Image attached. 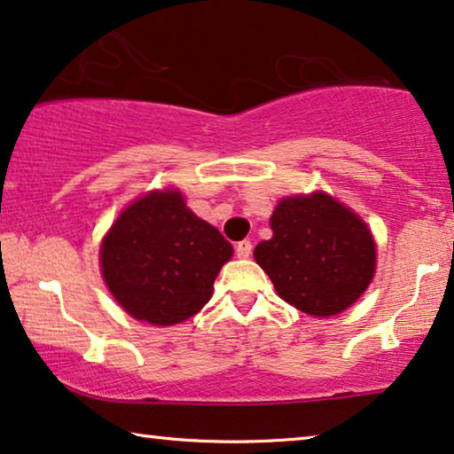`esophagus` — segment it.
Returning a JSON list of instances; mask_svg holds the SVG:
<instances>
[{"instance_id":"34e87169","label":"esophagus","mask_w":454,"mask_h":454,"mask_svg":"<svg viewBox=\"0 0 454 454\" xmlns=\"http://www.w3.org/2000/svg\"><path fill=\"white\" fill-rule=\"evenodd\" d=\"M250 253H253V245H250V240H240L239 245H236V256H240V259H248Z\"/></svg>"}]
</instances>
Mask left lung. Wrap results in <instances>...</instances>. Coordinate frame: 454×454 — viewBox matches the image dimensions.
<instances>
[{
    "label": "left lung",
    "instance_id": "obj_1",
    "mask_svg": "<svg viewBox=\"0 0 454 454\" xmlns=\"http://www.w3.org/2000/svg\"><path fill=\"white\" fill-rule=\"evenodd\" d=\"M270 228L273 239L256 245L254 261L281 300L301 312L317 317L340 314L373 279V234L330 195L281 200Z\"/></svg>",
    "mask_w": 454,
    "mask_h": 454
}]
</instances>
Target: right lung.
Returning <instances> with one entry per match:
<instances>
[{
    "label": "right lung",
    "instance_id": "add662e5",
    "mask_svg": "<svg viewBox=\"0 0 454 454\" xmlns=\"http://www.w3.org/2000/svg\"><path fill=\"white\" fill-rule=\"evenodd\" d=\"M232 245L185 207L179 192L148 193L120 214L101 242L112 295L137 320L171 326L212 297Z\"/></svg>",
    "mask_w": 454,
    "mask_h": 454
}]
</instances>
